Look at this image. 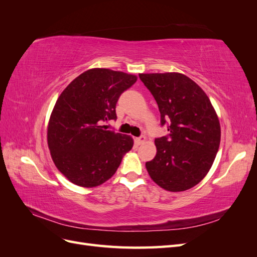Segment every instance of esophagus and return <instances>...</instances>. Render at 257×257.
<instances>
[{
  "label": "esophagus",
  "instance_id": "esophagus-1",
  "mask_svg": "<svg viewBox=\"0 0 257 257\" xmlns=\"http://www.w3.org/2000/svg\"><path fill=\"white\" fill-rule=\"evenodd\" d=\"M145 141H146V137H144V136L137 137V138H135V144H136L137 146H139V145L144 144V143H145Z\"/></svg>",
  "mask_w": 257,
  "mask_h": 257
}]
</instances>
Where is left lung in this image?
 Segmentation results:
<instances>
[{
    "label": "left lung",
    "mask_w": 257,
    "mask_h": 257,
    "mask_svg": "<svg viewBox=\"0 0 257 257\" xmlns=\"http://www.w3.org/2000/svg\"><path fill=\"white\" fill-rule=\"evenodd\" d=\"M157 100L166 136L155 138L157 155L146 163L152 180L170 192L193 188L211 168L221 127L209 97L189 77L179 73L141 74Z\"/></svg>",
    "instance_id": "8db88e82"
}]
</instances>
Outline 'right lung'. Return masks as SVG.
Segmentation results:
<instances>
[{
    "instance_id": "obj_1",
    "label": "right lung",
    "mask_w": 257,
    "mask_h": 257,
    "mask_svg": "<svg viewBox=\"0 0 257 257\" xmlns=\"http://www.w3.org/2000/svg\"><path fill=\"white\" fill-rule=\"evenodd\" d=\"M134 75L107 68L82 73L61 93L48 125V146L57 168L69 181L93 188L111 178L133 147L127 135L107 130L115 106Z\"/></svg>"
}]
</instances>
